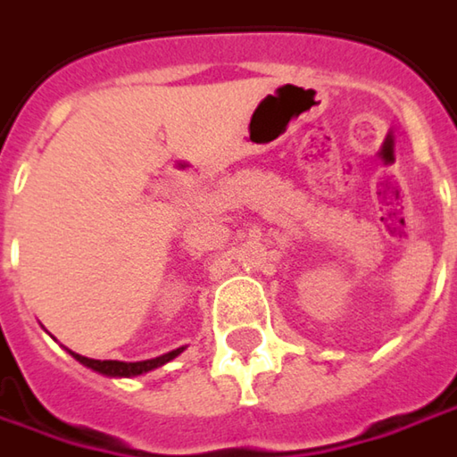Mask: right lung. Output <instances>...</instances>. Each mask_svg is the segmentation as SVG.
Masks as SVG:
<instances>
[{
  "label": "right lung",
  "mask_w": 457,
  "mask_h": 457,
  "mask_svg": "<svg viewBox=\"0 0 457 457\" xmlns=\"http://www.w3.org/2000/svg\"><path fill=\"white\" fill-rule=\"evenodd\" d=\"M183 352V346L180 349H173V352H168V354H162V357H154V360H145V362H119V360H90V357H82V354H74V352H69L74 360L79 364H85V367H90L95 372H100V375H108V378H134V375H142V372H149V370H154V367H162L165 362H170L175 360L178 354Z\"/></svg>",
  "instance_id": "1"
}]
</instances>
